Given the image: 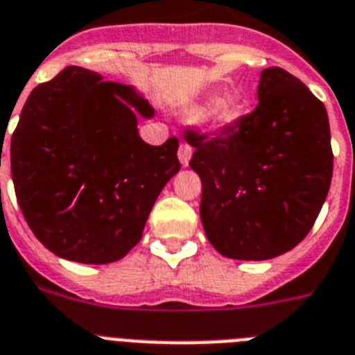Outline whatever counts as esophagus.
Segmentation results:
<instances>
[{
  "label": "esophagus",
  "mask_w": 355,
  "mask_h": 355,
  "mask_svg": "<svg viewBox=\"0 0 355 355\" xmlns=\"http://www.w3.org/2000/svg\"><path fill=\"white\" fill-rule=\"evenodd\" d=\"M189 158H191V148L187 144H180V148H178V160H180L184 168L189 164Z\"/></svg>",
  "instance_id": "34e87169"
}]
</instances>
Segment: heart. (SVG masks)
<instances>
[{
	"label": "heart",
	"instance_id": "1",
	"mask_svg": "<svg viewBox=\"0 0 355 355\" xmlns=\"http://www.w3.org/2000/svg\"><path fill=\"white\" fill-rule=\"evenodd\" d=\"M209 128L213 129H227L233 128L235 123L241 120L243 116V105L237 103L235 100H223L218 102L217 96H207L206 100L198 102L195 107L191 109V112L195 116H200L205 114Z\"/></svg>",
	"mask_w": 355,
	"mask_h": 355
}]
</instances>
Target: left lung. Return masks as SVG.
<instances>
[{"mask_svg": "<svg viewBox=\"0 0 355 355\" xmlns=\"http://www.w3.org/2000/svg\"><path fill=\"white\" fill-rule=\"evenodd\" d=\"M259 103L233 128L189 129V168L202 180L200 218L220 255L266 261L297 246L330 189L327 109L281 67L264 69Z\"/></svg>", "mask_w": 355, "mask_h": 355, "instance_id": "1", "label": "left lung"}]
</instances>
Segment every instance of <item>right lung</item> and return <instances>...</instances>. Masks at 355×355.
<instances>
[{"instance_id":"add662e5","label":"right lung","mask_w":355,"mask_h":355,"mask_svg":"<svg viewBox=\"0 0 355 355\" xmlns=\"http://www.w3.org/2000/svg\"><path fill=\"white\" fill-rule=\"evenodd\" d=\"M137 114L155 109L131 85L74 65L27 98L10 140L14 191L28 227L58 257L107 264L142 239L180 162L178 138L149 146Z\"/></svg>"}]
</instances>
